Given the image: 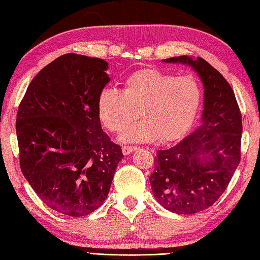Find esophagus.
<instances>
[{
	"label": "esophagus",
	"instance_id": "34e87169",
	"mask_svg": "<svg viewBox=\"0 0 260 260\" xmlns=\"http://www.w3.org/2000/svg\"><path fill=\"white\" fill-rule=\"evenodd\" d=\"M137 149H139V147H137V146H123V147H121V151H123V153L125 155H127V154L132 153V152L137 150Z\"/></svg>",
	"mask_w": 260,
	"mask_h": 260
}]
</instances>
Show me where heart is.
Listing matches in <instances>:
<instances>
[{
  "label": "heart",
  "mask_w": 260,
  "mask_h": 260,
  "mask_svg": "<svg viewBox=\"0 0 260 260\" xmlns=\"http://www.w3.org/2000/svg\"><path fill=\"white\" fill-rule=\"evenodd\" d=\"M202 88L191 75L177 76L146 68L125 79L124 90L106 88L98 98V114L106 128L121 133L125 142H169L184 136L194 124Z\"/></svg>",
  "instance_id": "1"
}]
</instances>
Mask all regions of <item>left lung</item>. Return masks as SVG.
I'll return each instance as SVG.
<instances>
[{"instance_id":"left-lung-1","label":"left lung","mask_w":260,"mask_h":260,"mask_svg":"<svg viewBox=\"0 0 260 260\" xmlns=\"http://www.w3.org/2000/svg\"><path fill=\"white\" fill-rule=\"evenodd\" d=\"M189 65L204 85L201 124L169 150L157 151L150 184L155 200L177 214H195L224 192L240 162L241 113L223 75L201 57L164 59Z\"/></svg>"}]
</instances>
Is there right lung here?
Instances as JSON below:
<instances>
[{"label":"right lung","instance_id":"obj_1","mask_svg":"<svg viewBox=\"0 0 260 260\" xmlns=\"http://www.w3.org/2000/svg\"><path fill=\"white\" fill-rule=\"evenodd\" d=\"M107 69L101 58L59 56L35 76L18 109L22 174L46 205L69 216L103 205L124 157L98 114Z\"/></svg>","mask_w":260,"mask_h":260}]
</instances>
